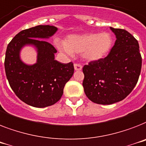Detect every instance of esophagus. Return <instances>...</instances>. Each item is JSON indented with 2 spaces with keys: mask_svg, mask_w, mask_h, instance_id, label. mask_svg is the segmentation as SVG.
I'll use <instances>...</instances> for the list:
<instances>
[{
  "mask_svg": "<svg viewBox=\"0 0 146 146\" xmlns=\"http://www.w3.org/2000/svg\"><path fill=\"white\" fill-rule=\"evenodd\" d=\"M74 70L75 71H80V70L82 69V66L80 65V64H74Z\"/></svg>",
  "mask_w": 146,
  "mask_h": 146,
  "instance_id": "obj_1",
  "label": "esophagus"
}]
</instances>
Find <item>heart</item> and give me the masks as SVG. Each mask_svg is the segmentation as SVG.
I'll return each mask as SVG.
<instances>
[{"instance_id": "heart-1", "label": "heart", "mask_w": 146, "mask_h": 146, "mask_svg": "<svg viewBox=\"0 0 146 146\" xmlns=\"http://www.w3.org/2000/svg\"><path fill=\"white\" fill-rule=\"evenodd\" d=\"M56 46L59 50L71 56L73 53H82L89 62L99 61L110 52L113 38L108 32L71 35L65 42L56 40Z\"/></svg>"}]
</instances>
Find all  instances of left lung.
Returning a JSON list of instances; mask_svg holds the SVG:
<instances>
[{
	"label": "left lung",
	"instance_id": "left-lung-1",
	"mask_svg": "<svg viewBox=\"0 0 146 146\" xmlns=\"http://www.w3.org/2000/svg\"><path fill=\"white\" fill-rule=\"evenodd\" d=\"M110 29L116 37L110 53L83 68L85 94L92 102L101 105L125 99L136 86L142 67L138 41L126 30Z\"/></svg>",
	"mask_w": 146,
	"mask_h": 146
}]
</instances>
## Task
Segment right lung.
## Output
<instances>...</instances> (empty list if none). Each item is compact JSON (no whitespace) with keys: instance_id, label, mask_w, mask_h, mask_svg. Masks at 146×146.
I'll use <instances>...</instances> for the list:
<instances>
[{"instance_id":"obj_1","label":"right lung","mask_w":146,"mask_h":146,"mask_svg":"<svg viewBox=\"0 0 146 146\" xmlns=\"http://www.w3.org/2000/svg\"><path fill=\"white\" fill-rule=\"evenodd\" d=\"M58 29L53 25H38L16 35L8 44L4 67L10 87L23 102L36 108H44L58 102L66 83L74 74L72 62L55 60L57 50L46 41ZM26 46L37 52L35 64H25L20 56Z\"/></svg>"}]
</instances>
